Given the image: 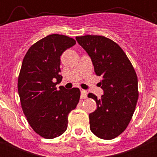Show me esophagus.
<instances>
[{"label":"esophagus","instance_id":"34e87169","mask_svg":"<svg viewBox=\"0 0 157 157\" xmlns=\"http://www.w3.org/2000/svg\"><path fill=\"white\" fill-rule=\"evenodd\" d=\"M80 93H81V95H80V98L81 99H86V97H87V92L85 90H83V89H80Z\"/></svg>","mask_w":157,"mask_h":157}]
</instances>
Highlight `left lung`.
I'll return each instance as SVG.
<instances>
[{"instance_id": "obj_1", "label": "left lung", "mask_w": 157, "mask_h": 157, "mask_svg": "<svg viewBox=\"0 0 157 157\" xmlns=\"http://www.w3.org/2000/svg\"><path fill=\"white\" fill-rule=\"evenodd\" d=\"M76 40L91 58L95 73L102 80L104 94L98 99L97 109L89 115L90 130L99 138L112 140L128 127L138 99L137 77L132 64L121 47L101 36H77Z\"/></svg>"}]
</instances>
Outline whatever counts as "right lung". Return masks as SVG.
<instances>
[{
	"label": "right lung",
	"instance_id": "add662e5",
	"mask_svg": "<svg viewBox=\"0 0 157 157\" xmlns=\"http://www.w3.org/2000/svg\"><path fill=\"white\" fill-rule=\"evenodd\" d=\"M76 41L52 34L40 39L26 52L18 78V93L23 113L36 133L47 139L67 130L68 114L80 100L78 88H56L61 82V55Z\"/></svg>",
	"mask_w": 157,
	"mask_h": 157
}]
</instances>
